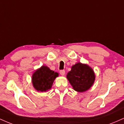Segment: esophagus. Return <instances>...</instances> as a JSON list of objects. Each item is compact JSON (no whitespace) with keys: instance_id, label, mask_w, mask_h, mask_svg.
Listing matches in <instances>:
<instances>
[{"instance_id":"obj_1","label":"esophagus","mask_w":124,"mask_h":124,"mask_svg":"<svg viewBox=\"0 0 124 124\" xmlns=\"http://www.w3.org/2000/svg\"><path fill=\"white\" fill-rule=\"evenodd\" d=\"M59 73H60L61 75H62V76H64L65 74V71L64 70H60V72H59Z\"/></svg>"}]
</instances>
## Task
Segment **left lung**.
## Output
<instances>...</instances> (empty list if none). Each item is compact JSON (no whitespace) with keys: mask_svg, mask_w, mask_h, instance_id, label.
Masks as SVG:
<instances>
[{"mask_svg":"<svg viewBox=\"0 0 124 124\" xmlns=\"http://www.w3.org/2000/svg\"><path fill=\"white\" fill-rule=\"evenodd\" d=\"M66 78L75 91L84 92L93 85L95 74L93 69L89 65L78 62L72 66Z\"/></svg>","mask_w":124,"mask_h":124,"instance_id":"1","label":"left lung"}]
</instances>
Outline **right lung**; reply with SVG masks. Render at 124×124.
Masks as SVG:
<instances>
[{"instance_id":"1","label":"right lung","mask_w":124,"mask_h":124,"mask_svg":"<svg viewBox=\"0 0 124 124\" xmlns=\"http://www.w3.org/2000/svg\"><path fill=\"white\" fill-rule=\"evenodd\" d=\"M58 75V73L51 70L46 66H42L32 74V85L38 92H46L51 89Z\"/></svg>"}]
</instances>
